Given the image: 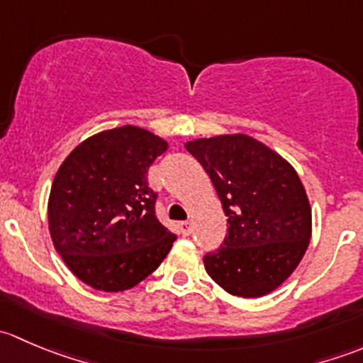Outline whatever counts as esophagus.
<instances>
[{"instance_id": "esophagus-1", "label": "esophagus", "mask_w": 363, "mask_h": 363, "mask_svg": "<svg viewBox=\"0 0 363 363\" xmlns=\"http://www.w3.org/2000/svg\"><path fill=\"white\" fill-rule=\"evenodd\" d=\"M179 232L182 233V237H189V235H191V232H193L191 223H189V221H182L181 225H179Z\"/></svg>"}]
</instances>
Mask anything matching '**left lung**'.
I'll use <instances>...</instances> for the list:
<instances>
[{"label":"left lung","instance_id":"1","mask_svg":"<svg viewBox=\"0 0 363 363\" xmlns=\"http://www.w3.org/2000/svg\"><path fill=\"white\" fill-rule=\"evenodd\" d=\"M186 149L200 161L226 214V237L203 256L228 294L255 298L296 269L311 239V207L295 168L247 135L199 138Z\"/></svg>","mask_w":363,"mask_h":363}]
</instances>
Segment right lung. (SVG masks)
<instances>
[{
	"label": "right lung",
	"instance_id": "obj_1",
	"mask_svg": "<svg viewBox=\"0 0 363 363\" xmlns=\"http://www.w3.org/2000/svg\"><path fill=\"white\" fill-rule=\"evenodd\" d=\"M167 142L137 126L101 131L57 170L49 230L68 269L94 290L123 291L155 272L177 239L156 218L147 170Z\"/></svg>",
	"mask_w": 363,
	"mask_h": 363
}]
</instances>
